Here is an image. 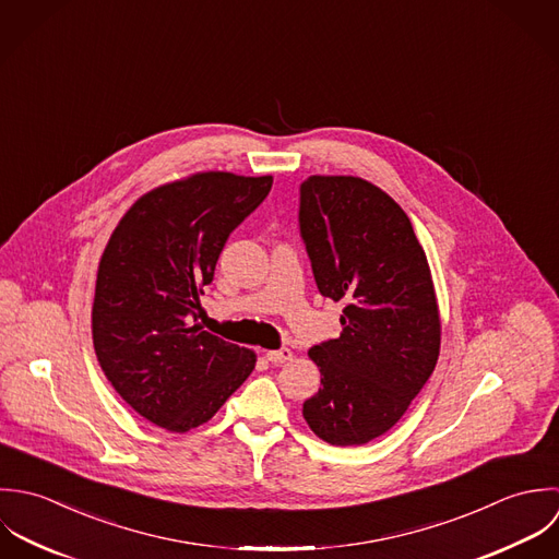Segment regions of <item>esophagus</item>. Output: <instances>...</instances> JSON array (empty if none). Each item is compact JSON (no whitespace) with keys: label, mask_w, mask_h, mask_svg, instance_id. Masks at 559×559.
Listing matches in <instances>:
<instances>
[{"label":"esophagus","mask_w":559,"mask_h":559,"mask_svg":"<svg viewBox=\"0 0 559 559\" xmlns=\"http://www.w3.org/2000/svg\"><path fill=\"white\" fill-rule=\"evenodd\" d=\"M265 358H267L270 362H274V365H283V362H287V360H292V358H294V352H292L289 347H283V349H270V352H265Z\"/></svg>","instance_id":"1"}]
</instances>
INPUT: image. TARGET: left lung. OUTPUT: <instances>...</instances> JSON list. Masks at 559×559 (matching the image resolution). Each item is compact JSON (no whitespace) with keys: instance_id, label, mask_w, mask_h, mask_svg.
Masks as SVG:
<instances>
[{"instance_id":"1","label":"left lung","mask_w":559,"mask_h":559,"mask_svg":"<svg viewBox=\"0 0 559 559\" xmlns=\"http://www.w3.org/2000/svg\"><path fill=\"white\" fill-rule=\"evenodd\" d=\"M300 235L320 294L343 302L341 335L309 349L322 389L302 415L331 445H365L402 419L437 367L428 257L404 210L360 177H309Z\"/></svg>"}]
</instances>
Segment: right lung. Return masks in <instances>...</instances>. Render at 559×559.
I'll use <instances>...</instances> for the list:
<instances>
[{
	"label": "right lung",
	"instance_id": "add662e5",
	"mask_svg": "<svg viewBox=\"0 0 559 559\" xmlns=\"http://www.w3.org/2000/svg\"><path fill=\"white\" fill-rule=\"evenodd\" d=\"M272 177L197 173L140 197L102 254L93 343L116 393L144 419L188 432L207 424L257 362L203 331V287L228 235L267 197Z\"/></svg>",
	"mask_w": 559,
	"mask_h": 559
}]
</instances>
